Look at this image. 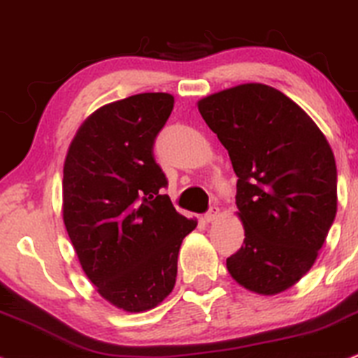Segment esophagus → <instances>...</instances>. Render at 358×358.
<instances>
[{
	"label": "esophagus",
	"instance_id": "obj_1",
	"mask_svg": "<svg viewBox=\"0 0 358 358\" xmlns=\"http://www.w3.org/2000/svg\"><path fill=\"white\" fill-rule=\"evenodd\" d=\"M217 216H220V208L213 206V208H209V211L204 214V221L206 222H213L214 220H217Z\"/></svg>",
	"mask_w": 358,
	"mask_h": 358
}]
</instances>
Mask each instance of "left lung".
<instances>
[{
	"mask_svg": "<svg viewBox=\"0 0 358 358\" xmlns=\"http://www.w3.org/2000/svg\"><path fill=\"white\" fill-rule=\"evenodd\" d=\"M238 176L245 241L226 259L229 275L258 295L300 281L337 214L331 147L300 105L263 83H243L197 102Z\"/></svg>",
	"mask_w": 358,
	"mask_h": 358,
	"instance_id": "left-lung-1",
	"label": "left lung"
}]
</instances>
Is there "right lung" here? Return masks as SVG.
<instances>
[{"label":"right lung","instance_id":"1","mask_svg":"<svg viewBox=\"0 0 358 358\" xmlns=\"http://www.w3.org/2000/svg\"><path fill=\"white\" fill-rule=\"evenodd\" d=\"M172 108L162 92L103 105L80 125L63 164V222L82 270L129 313L172 292L180 243L197 226L161 194L167 179L152 147Z\"/></svg>","mask_w":358,"mask_h":358}]
</instances>
